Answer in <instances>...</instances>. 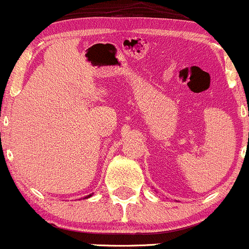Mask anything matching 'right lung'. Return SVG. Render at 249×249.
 Returning a JSON list of instances; mask_svg holds the SVG:
<instances>
[{
	"label": "right lung",
	"mask_w": 249,
	"mask_h": 249,
	"mask_svg": "<svg viewBox=\"0 0 249 249\" xmlns=\"http://www.w3.org/2000/svg\"><path fill=\"white\" fill-rule=\"evenodd\" d=\"M91 196H92V195H88V196L85 197V198H89V197H91Z\"/></svg>",
	"instance_id": "obj_1"
}]
</instances>
